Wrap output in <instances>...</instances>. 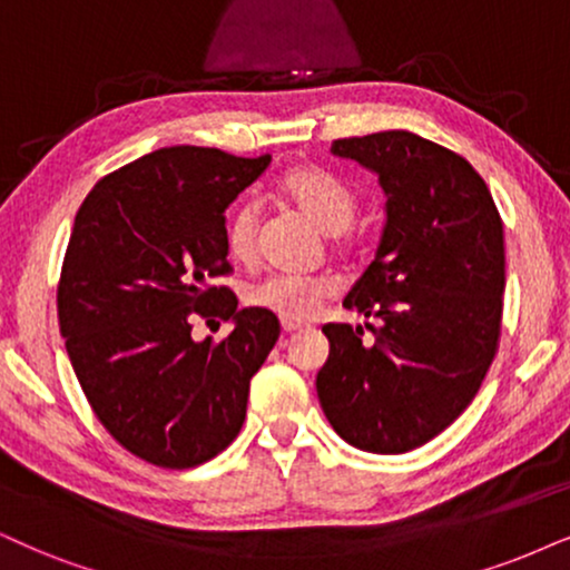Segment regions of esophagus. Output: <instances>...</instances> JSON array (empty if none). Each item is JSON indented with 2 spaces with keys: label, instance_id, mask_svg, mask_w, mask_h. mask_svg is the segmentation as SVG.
Instances as JSON below:
<instances>
[{
  "label": "esophagus",
  "instance_id": "esophagus-1",
  "mask_svg": "<svg viewBox=\"0 0 570 570\" xmlns=\"http://www.w3.org/2000/svg\"><path fill=\"white\" fill-rule=\"evenodd\" d=\"M307 323L305 321H289V318H281V328L286 331V334H294V331H302Z\"/></svg>",
  "mask_w": 570,
  "mask_h": 570
}]
</instances>
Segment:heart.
Returning a JSON list of instances; mask_svg holds the SVG:
<instances>
[{
    "mask_svg": "<svg viewBox=\"0 0 570 570\" xmlns=\"http://www.w3.org/2000/svg\"><path fill=\"white\" fill-rule=\"evenodd\" d=\"M278 194L286 205L305 215L323 234H331L336 249L355 247L350 223L355 218L357 197L347 181L318 165H299L284 173ZM226 252L234 263L252 265L261 255V213L252 202L236 207L226 220ZM338 284L326 276H278L263 278L247 292L252 307L289 321H309L321 313L323 302L336 297Z\"/></svg>",
    "mask_w": 570,
    "mask_h": 570,
    "instance_id": "obj_1",
    "label": "heart"
}]
</instances>
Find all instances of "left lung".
I'll return each mask as SVG.
<instances>
[{
	"label": "left lung",
	"instance_id": "obj_1",
	"mask_svg": "<svg viewBox=\"0 0 570 570\" xmlns=\"http://www.w3.org/2000/svg\"><path fill=\"white\" fill-rule=\"evenodd\" d=\"M331 153L379 176L386 226L344 307L371 318L323 326L315 389L344 442L400 455L471 405L500 347L505 239L484 178L410 131L336 139Z\"/></svg>",
	"mask_w": 570,
	"mask_h": 570
}]
</instances>
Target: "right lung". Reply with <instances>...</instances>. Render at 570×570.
I'll return each mask as SVG.
<instances>
[{"label": "right lung", "instance_id": "1", "mask_svg": "<svg viewBox=\"0 0 570 570\" xmlns=\"http://www.w3.org/2000/svg\"><path fill=\"white\" fill-rule=\"evenodd\" d=\"M271 155L165 147L105 176L78 207L57 284V318L86 400L136 458L194 468L234 442L249 379L281 323L236 309L226 207ZM234 320L220 343L190 336L196 315Z\"/></svg>", "mask_w": 570, "mask_h": 570}]
</instances>
